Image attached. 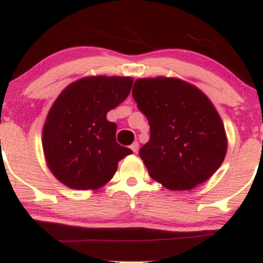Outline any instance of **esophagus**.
<instances>
[{"label":"esophagus","instance_id":"obj_1","mask_svg":"<svg viewBox=\"0 0 263 263\" xmlns=\"http://www.w3.org/2000/svg\"><path fill=\"white\" fill-rule=\"evenodd\" d=\"M131 149L134 153H137V152H139V143H137V141H135V143L131 145Z\"/></svg>","mask_w":263,"mask_h":263}]
</instances>
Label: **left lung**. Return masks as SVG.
Segmentation results:
<instances>
[{
	"label": "left lung",
	"instance_id": "8db88e82",
	"mask_svg": "<svg viewBox=\"0 0 263 263\" xmlns=\"http://www.w3.org/2000/svg\"><path fill=\"white\" fill-rule=\"evenodd\" d=\"M132 96L151 126L139 154L149 175L170 191L210 178L227 152L224 126L205 93L176 78L137 79Z\"/></svg>",
	"mask_w": 263,
	"mask_h": 263
}]
</instances>
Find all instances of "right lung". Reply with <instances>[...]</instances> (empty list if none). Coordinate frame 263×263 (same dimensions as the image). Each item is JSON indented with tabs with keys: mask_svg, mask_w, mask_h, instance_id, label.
<instances>
[{
	"mask_svg": "<svg viewBox=\"0 0 263 263\" xmlns=\"http://www.w3.org/2000/svg\"><path fill=\"white\" fill-rule=\"evenodd\" d=\"M132 78L88 76L71 83L49 110L43 149L53 175L73 190H98L132 153L115 140L107 111L128 97Z\"/></svg>",
	"mask_w": 263,
	"mask_h": 263,
	"instance_id": "right-lung-1",
	"label": "right lung"
}]
</instances>
